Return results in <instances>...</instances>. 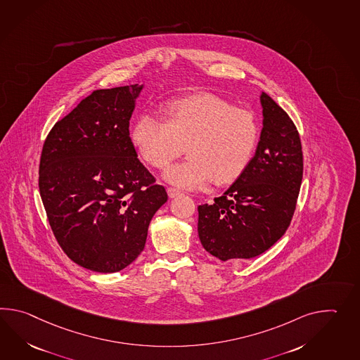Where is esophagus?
<instances>
[{
	"label": "esophagus",
	"instance_id": "1",
	"mask_svg": "<svg viewBox=\"0 0 360 360\" xmlns=\"http://www.w3.org/2000/svg\"><path fill=\"white\" fill-rule=\"evenodd\" d=\"M168 195L170 198H176V196L182 195V191H179L178 188H174V187H168Z\"/></svg>",
	"mask_w": 360,
	"mask_h": 360
}]
</instances>
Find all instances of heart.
I'll return each instance as SVG.
<instances>
[{
    "label": "heart",
    "mask_w": 360,
    "mask_h": 360,
    "mask_svg": "<svg viewBox=\"0 0 360 360\" xmlns=\"http://www.w3.org/2000/svg\"><path fill=\"white\" fill-rule=\"evenodd\" d=\"M161 112L164 120L139 115L130 136L139 158L159 170L168 168L186 146L188 159L167 172L172 184L199 188L213 179L224 186L245 172L259 138L253 112L208 93L172 101Z\"/></svg>",
    "instance_id": "1"
}]
</instances>
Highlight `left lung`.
I'll list each match as a JSON object with an SVG mask.
<instances>
[{"mask_svg": "<svg viewBox=\"0 0 360 360\" xmlns=\"http://www.w3.org/2000/svg\"><path fill=\"white\" fill-rule=\"evenodd\" d=\"M264 128L245 172L213 204H201L198 231L221 261L262 255L287 231L302 184L304 155L295 122L266 93Z\"/></svg>", "mask_w": 360, "mask_h": 360, "instance_id": "8db88e82", "label": "left lung"}]
</instances>
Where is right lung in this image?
<instances>
[{"label":"right lung","mask_w":360,"mask_h":360,"mask_svg":"<svg viewBox=\"0 0 360 360\" xmlns=\"http://www.w3.org/2000/svg\"><path fill=\"white\" fill-rule=\"evenodd\" d=\"M142 85L101 89L49 131L39 187L58 244L96 272L125 269L142 253L168 193L136 158L129 120Z\"/></svg>","instance_id":"add662e5"}]
</instances>
